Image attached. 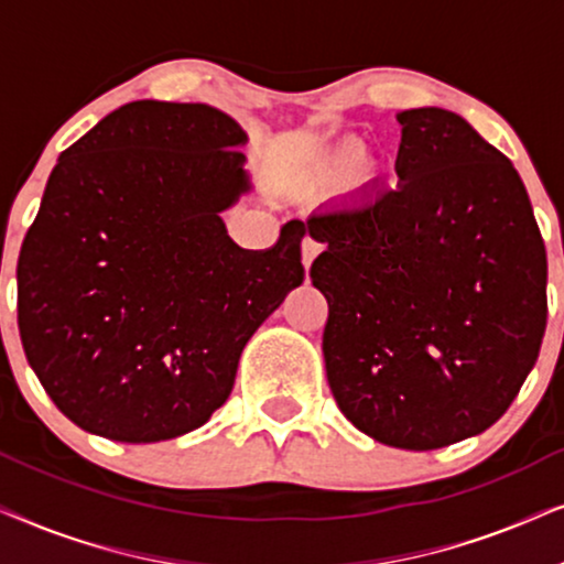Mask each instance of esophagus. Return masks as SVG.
Returning <instances> with one entry per match:
<instances>
[{
  "label": "esophagus",
  "instance_id": "esophagus-1",
  "mask_svg": "<svg viewBox=\"0 0 564 564\" xmlns=\"http://www.w3.org/2000/svg\"><path fill=\"white\" fill-rule=\"evenodd\" d=\"M321 251H323V243L318 241V238L305 236V238H303V243H300V257H303V267H305V269H311L313 259L318 257Z\"/></svg>",
  "mask_w": 564,
  "mask_h": 564
}]
</instances>
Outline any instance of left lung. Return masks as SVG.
Masks as SVG:
<instances>
[{"label": "left lung", "mask_w": 564, "mask_h": 564, "mask_svg": "<svg viewBox=\"0 0 564 564\" xmlns=\"http://www.w3.org/2000/svg\"><path fill=\"white\" fill-rule=\"evenodd\" d=\"M398 120V182L300 223L326 243L311 280L338 408L375 442L429 452L519 395L546 328V251L519 172L465 118Z\"/></svg>", "instance_id": "8db88e82"}]
</instances>
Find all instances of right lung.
I'll list each match as a JSON object with an SVG mask.
<instances>
[{"mask_svg": "<svg viewBox=\"0 0 564 564\" xmlns=\"http://www.w3.org/2000/svg\"><path fill=\"white\" fill-rule=\"evenodd\" d=\"M243 141L215 107L138 99L53 166L18 259V326L45 392L89 434L151 444L203 426L253 330L303 284V223L261 251L223 226L249 189Z\"/></svg>", "mask_w": 564, "mask_h": 564, "instance_id": "obj_1", "label": "right lung"}]
</instances>
